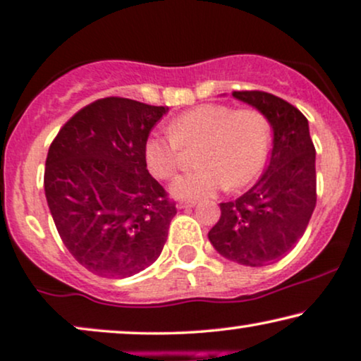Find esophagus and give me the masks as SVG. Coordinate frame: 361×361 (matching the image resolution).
Returning <instances> with one entry per match:
<instances>
[{
	"mask_svg": "<svg viewBox=\"0 0 361 361\" xmlns=\"http://www.w3.org/2000/svg\"><path fill=\"white\" fill-rule=\"evenodd\" d=\"M195 200H180V202L176 203L178 208H188V207H193L195 205Z\"/></svg>",
	"mask_w": 361,
	"mask_h": 361,
	"instance_id": "34e87169",
	"label": "esophagus"
}]
</instances>
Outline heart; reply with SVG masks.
Masks as SVG:
<instances>
[{
    "instance_id": "b5f03b06",
    "label": "heart",
    "mask_w": 361,
    "mask_h": 361,
    "mask_svg": "<svg viewBox=\"0 0 361 361\" xmlns=\"http://www.w3.org/2000/svg\"><path fill=\"white\" fill-rule=\"evenodd\" d=\"M272 142L269 117L255 107L205 104L175 117L168 134H153L145 142L151 175L171 180L183 166V149L198 146L200 168L178 178L173 193L181 198H205L227 186L237 190L262 171Z\"/></svg>"
}]
</instances>
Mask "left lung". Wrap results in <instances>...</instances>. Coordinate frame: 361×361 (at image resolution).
Here are the masks:
<instances>
[{"mask_svg":"<svg viewBox=\"0 0 361 361\" xmlns=\"http://www.w3.org/2000/svg\"><path fill=\"white\" fill-rule=\"evenodd\" d=\"M257 107L274 129L271 163L249 192L220 203L212 245L225 259L262 267L288 255L305 235L316 207V149L307 119L298 107L262 90H233Z\"/></svg>","mask_w":361,"mask_h":361,"instance_id":"obj_1","label":"left lung"}]
</instances>
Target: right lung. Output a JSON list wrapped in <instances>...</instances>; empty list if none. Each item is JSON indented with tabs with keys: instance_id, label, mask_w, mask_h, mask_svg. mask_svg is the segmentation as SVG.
<instances>
[{
	"instance_id": "right-lung-1",
	"label": "right lung",
	"mask_w": 361,
	"mask_h": 361,
	"mask_svg": "<svg viewBox=\"0 0 361 361\" xmlns=\"http://www.w3.org/2000/svg\"><path fill=\"white\" fill-rule=\"evenodd\" d=\"M166 111L104 97L51 141L47 202L65 247L94 274L134 276L161 254L176 203L147 171L145 142Z\"/></svg>"
}]
</instances>
